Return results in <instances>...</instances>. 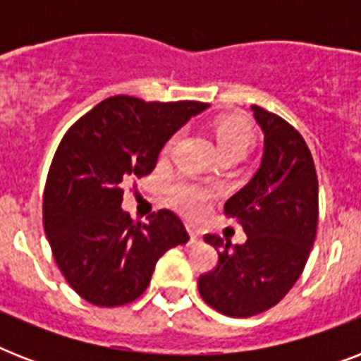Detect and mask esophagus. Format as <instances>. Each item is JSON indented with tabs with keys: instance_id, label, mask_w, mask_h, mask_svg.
<instances>
[{
	"instance_id": "obj_1",
	"label": "esophagus",
	"mask_w": 361,
	"mask_h": 361,
	"mask_svg": "<svg viewBox=\"0 0 361 361\" xmlns=\"http://www.w3.org/2000/svg\"><path fill=\"white\" fill-rule=\"evenodd\" d=\"M187 232H189V236H191V241L200 240V231H198L195 225H187Z\"/></svg>"
}]
</instances>
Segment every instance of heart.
Masks as SVG:
<instances>
[{
  "mask_svg": "<svg viewBox=\"0 0 361 361\" xmlns=\"http://www.w3.org/2000/svg\"><path fill=\"white\" fill-rule=\"evenodd\" d=\"M215 140L219 146L221 157H236L243 159L255 146L257 135L252 129L251 121L241 116H226L215 121L214 125ZM176 144V136H172L163 147L164 155L172 152ZM170 197L178 208L187 215H198L206 209L209 200V191L206 187L192 183L187 180H178L170 187Z\"/></svg>",
  "mask_w": 361,
  "mask_h": 361,
  "instance_id": "obj_1",
  "label": "heart"
}]
</instances>
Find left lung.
<instances>
[{"label": "left lung", "mask_w": 361, "mask_h": 361, "mask_svg": "<svg viewBox=\"0 0 361 361\" xmlns=\"http://www.w3.org/2000/svg\"><path fill=\"white\" fill-rule=\"evenodd\" d=\"M251 109L264 133L262 164L225 204L247 240L231 245L206 234L219 262L198 277L204 302L236 319L264 313L286 296L307 264L319 225V180L303 136L281 116Z\"/></svg>", "instance_id": "1"}]
</instances>
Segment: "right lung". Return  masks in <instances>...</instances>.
Wrapping results in <instances>:
<instances>
[{
  "instance_id": "1",
  "label": "right lung",
  "mask_w": 361,
  "mask_h": 361,
  "mask_svg": "<svg viewBox=\"0 0 361 361\" xmlns=\"http://www.w3.org/2000/svg\"><path fill=\"white\" fill-rule=\"evenodd\" d=\"M200 101L104 99L59 142L42 195V223L71 288L99 307L135 302L164 252L189 241L181 219L159 209L147 223L121 209L123 183L152 174L159 152Z\"/></svg>"
}]
</instances>
